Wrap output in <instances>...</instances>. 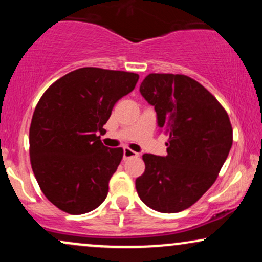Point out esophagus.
<instances>
[{
  "label": "esophagus",
  "mask_w": 262,
  "mask_h": 262,
  "mask_svg": "<svg viewBox=\"0 0 262 262\" xmlns=\"http://www.w3.org/2000/svg\"><path fill=\"white\" fill-rule=\"evenodd\" d=\"M138 155H139L138 152L133 151V150H130L129 148L123 149V158H124V160H127L129 158H137Z\"/></svg>",
  "instance_id": "esophagus-1"
}]
</instances>
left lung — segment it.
I'll return each mask as SVG.
<instances>
[{"instance_id":"8db88e82","label":"left lung","mask_w":262,"mask_h":262,"mask_svg":"<svg viewBox=\"0 0 262 262\" xmlns=\"http://www.w3.org/2000/svg\"><path fill=\"white\" fill-rule=\"evenodd\" d=\"M139 91L154 106L169 140L166 156L143 155L145 171L135 188L151 209L181 212L217 180L233 144L229 117L208 90L186 75L149 74Z\"/></svg>"}]
</instances>
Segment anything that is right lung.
Here are the masks:
<instances>
[{
  "label": "right lung",
  "mask_w": 262,
  "mask_h": 262,
  "mask_svg": "<svg viewBox=\"0 0 262 262\" xmlns=\"http://www.w3.org/2000/svg\"><path fill=\"white\" fill-rule=\"evenodd\" d=\"M138 80L127 71L77 69L39 100L29 129L31 164L39 187L59 209L83 214L106 200L123 149L104 146L98 133Z\"/></svg>",
  "instance_id": "obj_1"
}]
</instances>
